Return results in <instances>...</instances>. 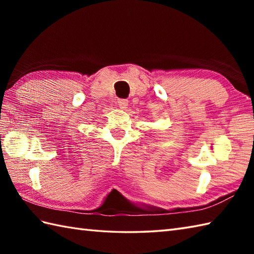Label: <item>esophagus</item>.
<instances>
[{
	"instance_id": "obj_1",
	"label": "esophagus",
	"mask_w": 254,
	"mask_h": 254,
	"mask_svg": "<svg viewBox=\"0 0 254 254\" xmlns=\"http://www.w3.org/2000/svg\"><path fill=\"white\" fill-rule=\"evenodd\" d=\"M118 105L121 108V109H127L128 106V100L127 99H119Z\"/></svg>"
}]
</instances>
